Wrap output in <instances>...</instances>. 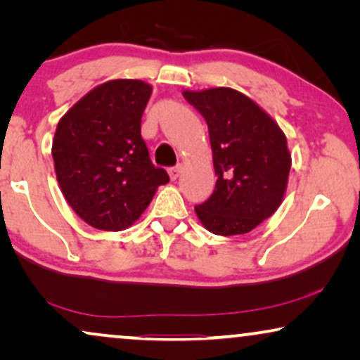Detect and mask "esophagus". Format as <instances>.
<instances>
[{
  "label": "esophagus",
  "instance_id": "esophagus-1",
  "mask_svg": "<svg viewBox=\"0 0 360 360\" xmlns=\"http://www.w3.org/2000/svg\"><path fill=\"white\" fill-rule=\"evenodd\" d=\"M181 174V165H176V167H172V169L169 170V175L172 180H176Z\"/></svg>",
  "mask_w": 360,
  "mask_h": 360
}]
</instances>
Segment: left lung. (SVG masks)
<instances>
[{
    "label": "left lung",
    "instance_id": "left-lung-1",
    "mask_svg": "<svg viewBox=\"0 0 360 360\" xmlns=\"http://www.w3.org/2000/svg\"><path fill=\"white\" fill-rule=\"evenodd\" d=\"M185 100L208 124L214 191L195 206L210 233L245 234L272 216L288 184L287 137L277 122L249 96L233 88L184 91Z\"/></svg>",
    "mask_w": 360,
    "mask_h": 360
}]
</instances>
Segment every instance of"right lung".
Segmentation results:
<instances>
[{
    "label": "right lung",
    "mask_w": 360,
    "mask_h": 360,
    "mask_svg": "<svg viewBox=\"0 0 360 360\" xmlns=\"http://www.w3.org/2000/svg\"><path fill=\"white\" fill-rule=\"evenodd\" d=\"M152 86L110 80L88 91L58 121L52 142L58 185L72 210L101 231L139 219L169 174L152 164L141 117Z\"/></svg>",
    "instance_id": "right-lung-1"
}]
</instances>
